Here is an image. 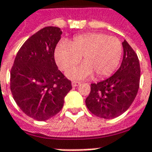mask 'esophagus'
Returning a JSON list of instances; mask_svg holds the SVG:
<instances>
[{"mask_svg": "<svg viewBox=\"0 0 152 152\" xmlns=\"http://www.w3.org/2000/svg\"><path fill=\"white\" fill-rule=\"evenodd\" d=\"M80 84V82L79 81H76V80H73L72 82V85L73 87H75V86H79Z\"/></svg>", "mask_w": 152, "mask_h": 152, "instance_id": "1", "label": "esophagus"}]
</instances>
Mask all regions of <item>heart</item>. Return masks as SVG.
Masks as SVG:
<instances>
[{"mask_svg": "<svg viewBox=\"0 0 152 152\" xmlns=\"http://www.w3.org/2000/svg\"><path fill=\"white\" fill-rule=\"evenodd\" d=\"M121 42L103 33H87L74 37L70 42H61L56 48L55 61L59 68L67 71L80 61L84 62L68 71L72 79L91 76L102 79L116 70L122 56Z\"/></svg>", "mask_w": 152, "mask_h": 152, "instance_id": "1", "label": "heart"}]
</instances>
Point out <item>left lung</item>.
Masks as SVG:
<instances>
[{
  "label": "left lung",
  "instance_id": "1",
  "mask_svg": "<svg viewBox=\"0 0 152 152\" xmlns=\"http://www.w3.org/2000/svg\"><path fill=\"white\" fill-rule=\"evenodd\" d=\"M123 59L120 68L108 79L91 84L86 105L92 114L104 119H113L127 110L139 89L141 69L137 55L125 41Z\"/></svg>",
  "mask_w": 152,
  "mask_h": 152
}]
</instances>
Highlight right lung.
Returning <instances> with one entry per match:
<instances>
[{"label": "right lung", "instance_id": "obj_1", "mask_svg": "<svg viewBox=\"0 0 152 152\" xmlns=\"http://www.w3.org/2000/svg\"><path fill=\"white\" fill-rule=\"evenodd\" d=\"M62 31L46 26L20 48L11 70V91L17 106L37 121H46L62 109L72 88L56 64L54 52Z\"/></svg>", "mask_w": 152, "mask_h": 152}]
</instances>
